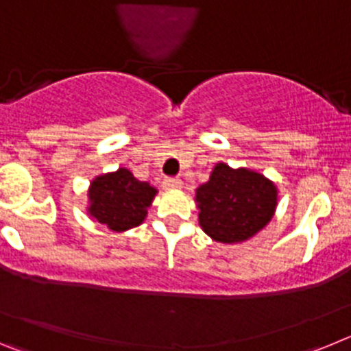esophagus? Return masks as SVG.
<instances>
[{"mask_svg":"<svg viewBox=\"0 0 351 351\" xmlns=\"http://www.w3.org/2000/svg\"><path fill=\"white\" fill-rule=\"evenodd\" d=\"M181 188H182L181 179H165V181H163V190L167 191H176V190H181Z\"/></svg>","mask_w":351,"mask_h":351,"instance_id":"esophagus-1","label":"esophagus"}]
</instances>
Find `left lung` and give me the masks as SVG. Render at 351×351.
I'll return each mask as SVG.
<instances>
[{
  "mask_svg": "<svg viewBox=\"0 0 351 351\" xmlns=\"http://www.w3.org/2000/svg\"><path fill=\"white\" fill-rule=\"evenodd\" d=\"M198 225L213 241L239 244L271 223L278 207V188L256 170L216 163L195 191Z\"/></svg>",
  "mask_w": 351,
  "mask_h": 351,
  "instance_id": "left-lung-1",
  "label": "left lung"
}]
</instances>
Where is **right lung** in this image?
<instances>
[{"mask_svg":"<svg viewBox=\"0 0 351 351\" xmlns=\"http://www.w3.org/2000/svg\"><path fill=\"white\" fill-rule=\"evenodd\" d=\"M158 190L138 181L128 169L96 176L88 188V216L112 232H126L142 225Z\"/></svg>","mask_w":351,"mask_h":351,"instance_id":"add662e5","label":"right lung"}]
</instances>
